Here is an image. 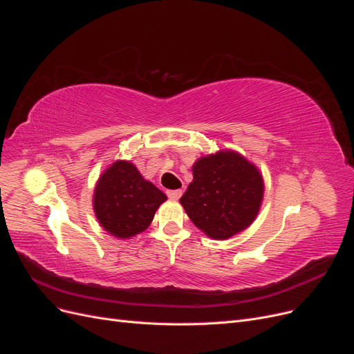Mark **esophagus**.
I'll return each mask as SVG.
<instances>
[{
    "label": "esophagus",
    "instance_id": "34e87169",
    "mask_svg": "<svg viewBox=\"0 0 354 354\" xmlns=\"http://www.w3.org/2000/svg\"><path fill=\"white\" fill-rule=\"evenodd\" d=\"M183 195V192L181 190H167V196L169 198V199H174V201H177V199H180V196Z\"/></svg>",
    "mask_w": 354,
    "mask_h": 354
}]
</instances>
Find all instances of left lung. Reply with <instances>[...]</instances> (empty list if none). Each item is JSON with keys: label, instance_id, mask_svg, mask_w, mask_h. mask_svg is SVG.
<instances>
[{"label": "left lung", "instance_id": "8db88e82", "mask_svg": "<svg viewBox=\"0 0 354 354\" xmlns=\"http://www.w3.org/2000/svg\"><path fill=\"white\" fill-rule=\"evenodd\" d=\"M192 173L180 203L198 229L223 241L251 226L264 194L259 168L238 152L221 151L199 158Z\"/></svg>", "mask_w": 354, "mask_h": 354}]
</instances>
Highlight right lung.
<instances>
[{
    "label": "right lung",
    "instance_id": "obj_1",
    "mask_svg": "<svg viewBox=\"0 0 354 354\" xmlns=\"http://www.w3.org/2000/svg\"><path fill=\"white\" fill-rule=\"evenodd\" d=\"M167 201L130 160H116L97 180L93 207L100 226L120 239L145 232L156 209Z\"/></svg>",
    "mask_w": 354,
    "mask_h": 354
}]
</instances>
